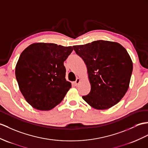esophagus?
<instances>
[{
    "label": "esophagus",
    "instance_id": "1",
    "mask_svg": "<svg viewBox=\"0 0 148 148\" xmlns=\"http://www.w3.org/2000/svg\"><path fill=\"white\" fill-rule=\"evenodd\" d=\"M80 81H81V79H80V78H77L76 81H75V83H74L75 85V86H77V85L79 84V83L80 82Z\"/></svg>",
    "mask_w": 148,
    "mask_h": 148
}]
</instances>
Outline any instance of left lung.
Here are the masks:
<instances>
[{"mask_svg": "<svg viewBox=\"0 0 148 148\" xmlns=\"http://www.w3.org/2000/svg\"><path fill=\"white\" fill-rule=\"evenodd\" d=\"M87 68L90 92L82 98L97 110H106L123 98L129 86L132 62L123 46L99 40L73 46Z\"/></svg>", "mask_w": 148, "mask_h": 148, "instance_id": "left-lung-1", "label": "left lung"}]
</instances>
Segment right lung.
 <instances>
[{
    "instance_id": "obj_1",
    "label": "right lung",
    "mask_w": 148,
    "mask_h": 148,
    "mask_svg": "<svg viewBox=\"0 0 148 148\" xmlns=\"http://www.w3.org/2000/svg\"><path fill=\"white\" fill-rule=\"evenodd\" d=\"M72 46L35 42L21 54L16 66L19 90L27 102L39 110H49L62 101L71 87L63 63Z\"/></svg>"
}]
</instances>
